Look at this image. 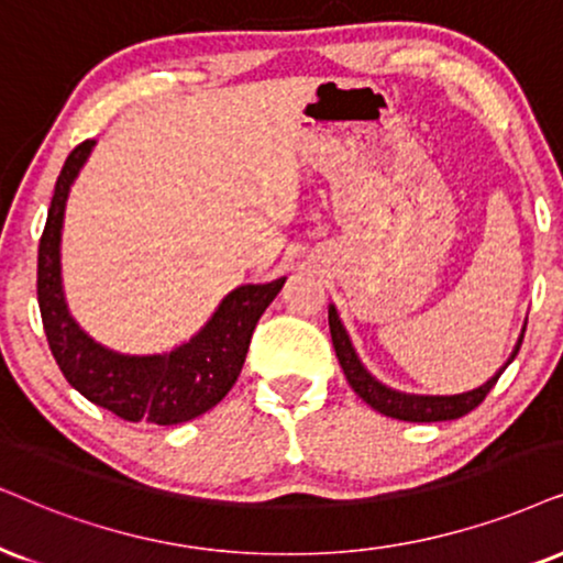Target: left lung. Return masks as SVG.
<instances>
[{
    "label": "left lung",
    "mask_w": 563,
    "mask_h": 563,
    "mask_svg": "<svg viewBox=\"0 0 563 563\" xmlns=\"http://www.w3.org/2000/svg\"><path fill=\"white\" fill-rule=\"evenodd\" d=\"M327 317H330V334H332L334 353H338V361L340 366H343V374L347 384L353 387V393L358 395L366 405H372L374 410H379L382 416L397 418V421H410V423L454 421V418L467 416L473 408H478V405L486 400L490 389H494V384L499 382L504 368L515 361V355L519 353V345H522V338H525V327H522V334H519L515 351H511L507 364L490 376L486 384H481V387L467 389V393H460V395H416V393H400V389L387 387V384L376 379V376L361 364L358 353H355V347L351 343V334H347L345 324L340 322V314L338 309H334V303H330Z\"/></svg>",
    "instance_id": "left-lung-1"
}]
</instances>
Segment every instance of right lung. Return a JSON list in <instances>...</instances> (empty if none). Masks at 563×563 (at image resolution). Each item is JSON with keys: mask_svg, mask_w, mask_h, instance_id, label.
<instances>
[{"mask_svg": "<svg viewBox=\"0 0 563 563\" xmlns=\"http://www.w3.org/2000/svg\"><path fill=\"white\" fill-rule=\"evenodd\" d=\"M96 140L77 145L56 179L46 229L38 244V306L56 364L82 397L124 421L176 426L223 400L244 366L260 317L286 277L233 288L187 343L166 353H119L92 340L69 314L62 286V229L69 189Z\"/></svg>", "mask_w": 563, "mask_h": 563, "instance_id": "obj_1", "label": "right lung"}]
</instances>
